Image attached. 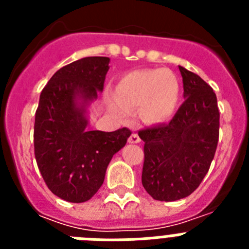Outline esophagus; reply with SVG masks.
Returning a JSON list of instances; mask_svg holds the SVG:
<instances>
[{"label":"esophagus","instance_id":"1","mask_svg":"<svg viewBox=\"0 0 249 249\" xmlns=\"http://www.w3.org/2000/svg\"><path fill=\"white\" fill-rule=\"evenodd\" d=\"M128 142L129 143H140L141 142V138L137 133H132L128 138Z\"/></svg>","mask_w":249,"mask_h":249}]
</instances>
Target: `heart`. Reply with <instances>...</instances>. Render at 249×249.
I'll return each instance as SVG.
<instances>
[{
	"instance_id": "heart-1",
	"label": "heart",
	"mask_w": 249,
	"mask_h": 249,
	"mask_svg": "<svg viewBox=\"0 0 249 249\" xmlns=\"http://www.w3.org/2000/svg\"><path fill=\"white\" fill-rule=\"evenodd\" d=\"M181 87L177 76L168 70H141L124 74L114 89V108L121 114L140 107L146 122H166L179 102Z\"/></svg>"
}]
</instances>
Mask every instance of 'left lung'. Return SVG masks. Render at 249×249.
<instances>
[{
  "label": "left lung",
  "mask_w": 249,
  "mask_h": 249,
  "mask_svg": "<svg viewBox=\"0 0 249 249\" xmlns=\"http://www.w3.org/2000/svg\"><path fill=\"white\" fill-rule=\"evenodd\" d=\"M184 102L168 123L138 131L144 142L142 184L152 198L172 202L195 192L210 169L219 137L212 87L179 66Z\"/></svg>",
  "instance_id": "left-lung-1"
}]
</instances>
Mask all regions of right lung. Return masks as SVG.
Returning a JSON list of instances; mask_svg holds the SVG:
<instances>
[{
    "instance_id": "1",
    "label": "right lung",
    "mask_w": 249,
    "mask_h": 249,
    "mask_svg": "<svg viewBox=\"0 0 249 249\" xmlns=\"http://www.w3.org/2000/svg\"><path fill=\"white\" fill-rule=\"evenodd\" d=\"M108 57H85L51 77L39 96L35 116L37 166L53 195L82 203L96 195L107 166L132 132L87 129L86 106L103 91Z\"/></svg>"
}]
</instances>
